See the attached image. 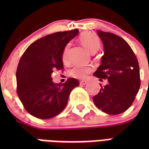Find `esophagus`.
Here are the masks:
<instances>
[{"instance_id":"obj_1","label":"esophagus","mask_w":149,"mask_h":149,"mask_svg":"<svg viewBox=\"0 0 149 149\" xmlns=\"http://www.w3.org/2000/svg\"><path fill=\"white\" fill-rule=\"evenodd\" d=\"M88 84V82L86 81V80H81V81H80V84H81V85H86V84Z\"/></svg>"}]
</instances>
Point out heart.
Wrapping results in <instances>:
<instances>
[{"mask_svg": "<svg viewBox=\"0 0 149 149\" xmlns=\"http://www.w3.org/2000/svg\"><path fill=\"white\" fill-rule=\"evenodd\" d=\"M79 41L82 43V45L86 48V49L90 51L91 53H94L97 51L100 47V41L97 36L95 34L91 32H86L82 34L79 36ZM70 45H67L64 48L63 52L62 59L64 63H67V55L68 50H69ZM93 70V67L91 65H76L70 71V75L71 77L79 79H85L88 74H90Z\"/></svg>", "mask_w": 149, "mask_h": 149, "instance_id": "b5f03b06", "label": "heart"}]
</instances>
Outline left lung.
I'll return each instance as SVG.
<instances>
[{
	"label": "left lung",
	"instance_id": "8db88e82",
	"mask_svg": "<svg viewBox=\"0 0 149 149\" xmlns=\"http://www.w3.org/2000/svg\"><path fill=\"white\" fill-rule=\"evenodd\" d=\"M104 43L101 65L93 75L107 79L93 97L97 108L108 114L125 112L134 102L141 84L138 58L128 43L111 32L97 31Z\"/></svg>",
	"mask_w": 149,
	"mask_h": 149
}]
</instances>
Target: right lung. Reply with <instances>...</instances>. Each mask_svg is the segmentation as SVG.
<instances>
[{
	"label": "right lung",
	"mask_w": 149,
	"mask_h": 149,
	"mask_svg": "<svg viewBox=\"0 0 149 149\" xmlns=\"http://www.w3.org/2000/svg\"><path fill=\"white\" fill-rule=\"evenodd\" d=\"M78 29L50 34L31 43L20 58L16 72L17 93L24 109L39 119H49L64 110L71 91L79 82L69 78L53 84V70H63L64 48Z\"/></svg>",
	"instance_id": "right-lung-1"
}]
</instances>
